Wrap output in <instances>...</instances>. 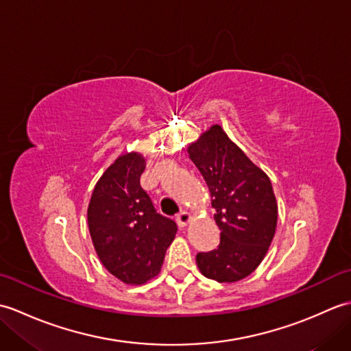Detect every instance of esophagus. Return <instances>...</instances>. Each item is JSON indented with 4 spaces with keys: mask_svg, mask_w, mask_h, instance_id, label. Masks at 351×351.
<instances>
[{
    "mask_svg": "<svg viewBox=\"0 0 351 351\" xmlns=\"http://www.w3.org/2000/svg\"><path fill=\"white\" fill-rule=\"evenodd\" d=\"M191 219H193V215L189 211H181L180 214L176 215V221H178V225H180V226H187L189 223L191 221Z\"/></svg>",
    "mask_w": 351,
    "mask_h": 351,
    "instance_id": "1",
    "label": "esophagus"
}]
</instances>
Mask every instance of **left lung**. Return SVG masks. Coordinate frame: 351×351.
<instances>
[{
    "label": "left lung",
    "instance_id": "left-lung-1",
    "mask_svg": "<svg viewBox=\"0 0 351 351\" xmlns=\"http://www.w3.org/2000/svg\"><path fill=\"white\" fill-rule=\"evenodd\" d=\"M211 193L220 244L200 252L196 264L205 278L223 282L244 279L264 259L278 225V204L263 170L213 125L187 149Z\"/></svg>",
    "mask_w": 351,
    "mask_h": 351
}]
</instances>
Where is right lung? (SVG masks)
<instances>
[{
    "label": "right lung",
    "instance_id": "right-lung-1",
    "mask_svg": "<svg viewBox=\"0 0 351 351\" xmlns=\"http://www.w3.org/2000/svg\"><path fill=\"white\" fill-rule=\"evenodd\" d=\"M146 161L137 152L121 155L96 182L87 208L88 230L101 263L130 285L160 273L176 235V223L156 213L140 176Z\"/></svg>",
    "mask_w": 351,
    "mask_h": 351
}]
</instances>
